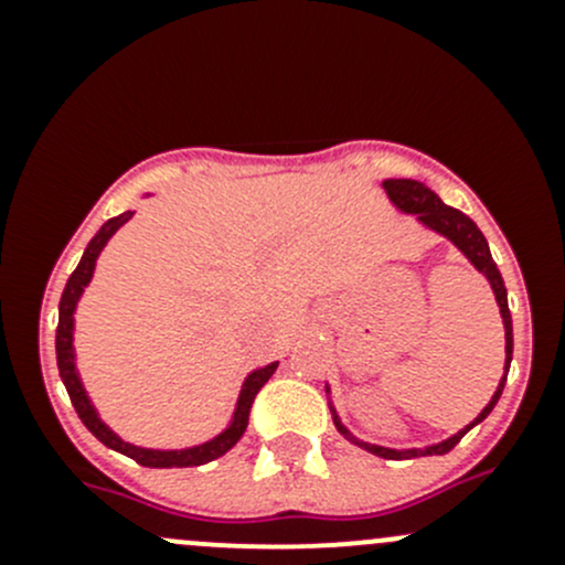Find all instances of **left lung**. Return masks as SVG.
Segmentation results:
<instances>
[{
	"instance_id": "1",
	"label": "left lung",
	"mask_w": 565,
	"mask_h": 565,
	"mask_svg": "<svg viewBox=\"0 0 565 565\" xmlns=\"http://www.w3.org/2000/svg\"><path fill=\"white\" fill-rule=\"evenodd\" d=\"M383 188H385V193H388L391 204L398 210V213L415 215L420 226H426V230L437 232L440 237L451 241L454 246H457L461 254H465V259L470 262V265L476 267V270L481 273V276L489 281V287H492V292H494V300H498L500 317H503V330H505V363H503V369H505V372H503V377H500L498 391L492 393V398H489L487 407H483L481 413H478L476 418H472L470 424L465 426V429H459L457 435H451L448 440L435 443V446H424V448H385V446H374V443H366V440H358V437L352 435V431L347 429L344 424H341L339 413H335V407H333V398H330V385H324V393H328V407H330V413H333L335 429H339L341 435L347 437V440L355 443L358 448L374 454V457L413 459V457H431V454H448L454 446H457L461 437H465L467 431L472 429V426H478L483 418H487L489 413H492L494 404H498V398H500V393H503L505 377H509L511 355H514V328H511L509 295H505L503 276H500L498 265H494L492 254H489L487 237L481 235V230L476 226V221L467 218L461 210L448 207V204L443 202V199L437 196V193L431 191L429 185H424V182H418V180H404V177H402V180H385Z\"/></svg>"
}]
</instances>
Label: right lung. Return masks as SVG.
Returning a JSON list of instances; mask_svg holds the SVG:
<instances>
[{
    "label": "right lung",
    "instance_id": "1",
    "mask_svg": "<svg viewBox=\"0 0 565 565\" xmlns=\"http://www.w3.org/2000/svg\"><path fill=\"white\" fill-rule=\"evenodd\" d=\"M145 196H150V193H145ZM130 218H134V213H122V215H117V218H108L106 224L98 230V235L87 243V248H84V254H82V262H78V267L71 273V278H67L65 292H62V300H60V324H56V366H60V377H62V383H65L67 396H71V402H73V407H76L82 424L87 426V429L93 431V435L98 437L106 448H111V451L125 454V457H130L145 467L207 465V461L224 457L230 448L237 446V440H241L243 431H246V426H248L250 404H254L256 393L262 391V385L273 377V372L278 369V361L248 372V377L243 380V385H241V393H237L232 420L226 424L224 431H218V435L210 437V440L199 443V446H188V448H145V446H134V443L122 440V437H119L117 431H114L111 426L100 418L98 407H95L87 388H84L82 374H78V366H76L73 330H76L78 300H82L84 289H87L89 281H93L100 250H104L106 243L117 235L119 226L128 224Z\"/></svg>",
    "mask_w": 565,
    "mask_h": 565
}]
</instances>
